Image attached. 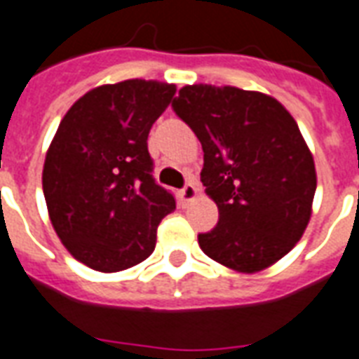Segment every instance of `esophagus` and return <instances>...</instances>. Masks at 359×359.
<instances>
[{
	"label": "esophagus",
	"mask_w": 359,
	"mask_h": 359,
	"mask_svg": "<svg viewBox=\"0 0 359 359\" xmlns=\"http://www.w3.org/2000/svg\"><path fill=\"white\" fill-rule=\"evenodd\" d=\"M195 197H197V187H195V183H185V187L180 191V198H182L183 203H189V201H193Z\"/></svg>",
	"instance_id": "34e87169"
}]
</instances>
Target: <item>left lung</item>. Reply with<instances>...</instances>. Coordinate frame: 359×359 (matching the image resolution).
I'll list each match as a JSON object with an SVG mask.
<instances>
[{
    "label": "left lung",
    "instance_id": "obj_1",
    "mask_svg": "<svg viewBox=\"0 0 359 359\" xmlns=\"http://www.w3.org/2000/svg\"><path fill=\"white\" fill-rule=\"evenodd\" d=\"M172 109L203 145L201 182L219 218L198 235L206 256L256 273L297 245L312 216L316 166L298 124L273 97L210 83L180 90Z\"/></svg>",
    "mask_w": 359,
    "mask_h": 359
}]
</instances>
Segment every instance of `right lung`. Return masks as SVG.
I'll list each match as a JSON object with an SVG mask.
<instances>
[{
  "label": "right lung",
  "instance_id": "1",
  "mask_svg": "<svg viewBox=\"0 0 359 359\" xmlns=\"http://www.w3.org/2000/svg\"><path fill=\"white\" fill-rule=\"evenodd\" d=\"M174 83L124 80L80 97L57 128L43 164L55 231L78 262L112 273L153 255L156 227L176 208L153 177L147 137Z\"/></svg>",
  "mask_w": 359,
  "mask_h": 359
}]
</instances>
